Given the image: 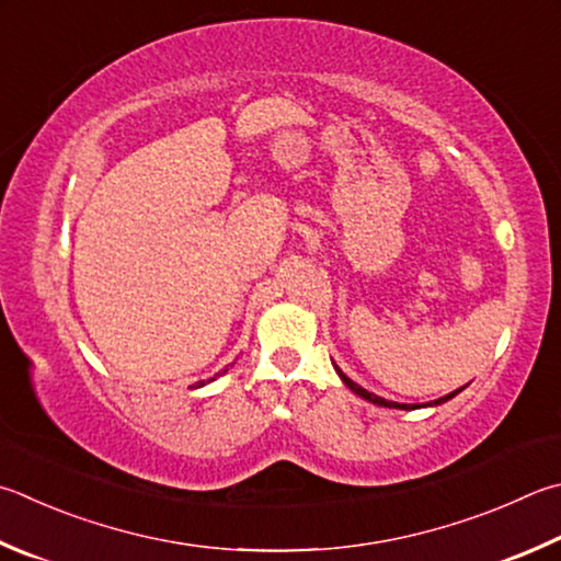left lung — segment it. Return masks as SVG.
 Instances as JSON below:
<instances>
[{
	"label": "left lung",
	"mask_w": 561,
	"mask_h": 561,
	"mask_svg": "<svg viewBox=\"0 0 561 561\" xmlns=\"http://www.w3.org/2000/svg\"><path fill=\"white\" fill-rule=\"evenodd\" d=\"M335 373H339V378L345 382V387H351V390H353L355 394H360L363 400H368V402H373V404H378V407H390V410H414V407H420V404H400V402H390V400H385V397L373 394V392H368V390H363L360 385H355V382L348 378V375H343V370H341V368H335ZM463 387H466V385H463ZM463 387H458V390L449 392L446 397H439V400L430 402V407H432V404H444V402H449L451 397H456L458 392L463 390Z\"/></svg>",
	"instance_id": "8db88e82"
}]
</instances>
